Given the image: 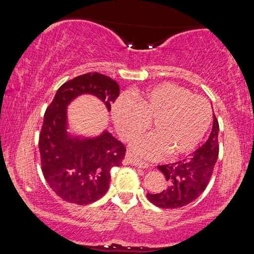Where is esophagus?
Here are the masks:
<instances>
[{
	"instance_id": "esophagus-1",
	"label": "esophagus",
	"mask_w": 254,
	"mask_h": 254,
	"mask_svg": "<svg viewBox=\"0 0 254 254\" xmlns=\"http://www.w3.org/2000/svg\"><path fill=\"white\" fill-rule=\"evenodd\" d=\"M126 161H127V163H128V165H131L133 167H136V168H142V169L148 168V163L147 162L141 161L140 159H137L134 156V154L131 153V152H127Z\"/></svg>"
}]
</instances>
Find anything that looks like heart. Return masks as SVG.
I'll return each instance as SVG.
<instances>
[{"label":"heart","instance_id":"heart-1","mask_svg":"<svg viewBox=\"0 0 254 254\" xmlns=\"http://www.w3.org/2000/svg\"><path fill=\"white\" fill-rule=\"evenodd\" d=\"M112 120L124 141L141 134L149 124L153 128L131 144L139 156L156 159L168 152L176 158L192 151L203 140L212 121V110L205 97L165 83L131 100L120 97L112 106Z\"/></svg>","mask_w":254,"mask_h":254}]
</instances>
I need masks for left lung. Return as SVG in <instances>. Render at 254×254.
<instances>
[{"label": "left lung", "mask_w": 254, "mask_h": 254, "mask_svg": "<svg viewBox=\"0 0 254 254\" xmlns=\"http://www.w3.org/2000/svg\"><path fill=\"white\" fill-rule=\"evenodd\" d=\"M218 121L213 115V127L206 142L185 160L158 166L165 175L168 188L148 199L161 208H179L194 201L205 190L218 158Z\"/></svg>", "instance_id": "left-lung-1"}]
</instances>
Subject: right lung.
<instances>
[{"mask_svg":"<svg viewBox=\"0 0 254 254\" xmlns=\"http://www.w3.org/2000/svg\"><path fill=\"white\" fill-rule=\"evenodd\" d=\"M119 93L117 81L88 72L60 86L47 107L39 136L42 173L56 195L68 203L100 199L109 189L111 169L122 166L126 156V147L107 130L96 136L68 131V106L81 95H93L110 112Z\"/></svg>","mask_w":254,"mask_h":254,"instance_id":"right-lung-1","label":"right lung"}]
</instances>
